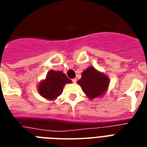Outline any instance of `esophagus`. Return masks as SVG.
Here are the masks:
<instances>
[{
	"label": "esophagus",
	"instance_id": "esophagus-1",
	"mask_svg": "<svg viewBox=\"0 0 147 147\" xmlns=\"http://www.w3.org/2000/svg\"><path fill=\"white\" fill-rule=\"evenodd\" d=\"M72 81L73 83H76V82H77V79H73Z\"/></svg>",
	"mask_w": 147,
	"mask_h": 147
}]
</instances>
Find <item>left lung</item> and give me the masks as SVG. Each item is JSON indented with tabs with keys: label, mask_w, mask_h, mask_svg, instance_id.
Returning <instances> with one entry per match:
<instances>
[{
	"label": "left lung",
	"mask_w": 147,
	"mask_h": 147,
	"mask_svg": "<svg viewBox=\"0 0 147 147\" xmlns=\"http://www.w3.org/2000/svg\"><path fill=\"white\" fill-rule=\"evenodd\" d=\"M110 80L107 75L99 72L94 67H90L82 73L77 84L90 99H95L105 94Z\"/></svg>",
	"instance_id": "obj_1"
}]
</instances>
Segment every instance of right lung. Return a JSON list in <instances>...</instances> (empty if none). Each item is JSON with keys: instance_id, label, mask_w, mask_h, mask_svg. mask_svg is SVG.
<instances>
[{"instance_id": "right-lung-1", "label": "right lung", "mask_w": 147, "mask_h": 147, "mask_svg": "<svg viewBox=\"0 0 147 147\" xmlns=\"http://www.w3.org/2000/svg\"><path fill=\"white\" fill-rule=\"evenodd\" d=\"M70 83L72 81L62 71L50 70L46 79L39 84L37 90L43 97L52 100L62 94L66 84Z\"/></svg>"}]
</instances>
